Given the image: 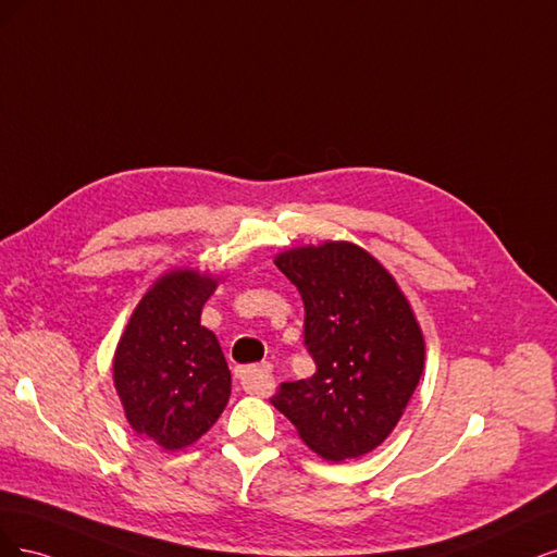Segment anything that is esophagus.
I'll return each instance as SVG.
<instances>
[{
  "label": "esophagus",
  "mask_w": 557,
  "mask_h": 557,
  "mask_svg": "<svg viewBox=\"0 0 557 557\" xmlns=\"http://www.w3.org/2000/svg\"><path fill=\"white\" fill-rule=\"evenodd\" d=\"M236 376L247 393H257V396H263V393L273 384V368L268 363L245 366V368L236 370Z\"/></svg>",
  "instance_id": "esophagus-1"
}]
</instances>
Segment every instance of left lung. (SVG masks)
<instances>
[{"label": "left lung", "instance_id": "left-lung-1", "mask_svg": "<svg viewBox=\"0 0 557 557\" xmlns=\"http://www.w3.org/2000/svg\"><path fill=\"white\" fill-rule=\"evenodd\" d=\"M305 305L310 380L271 403L326 460L361 458L400 421L425 361L419 321L386 268L351 243L294 247L275 259Z\"/></svg>", "mask_w": 557, "mask_h": 557}]
</instances>
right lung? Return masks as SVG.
I'll use <instances>...</instances> for the list:
<instances>
[{"label":"right lung","mask_w":557,"mask_h":557,"mask_svg":"<svg viewBox=\"0 0 557 557\" xmlns=\"http://www.w3.org/2000/svg\"><path fill=\"white\" fill-rule=\"evenodd\" d=\"M218 280L196 271L161 275L124 329L113 382L129 425L166 451L206 435L231 396V372L201 310Z\"/></svg>","instance_id":"obj_1"}]
</instances>
